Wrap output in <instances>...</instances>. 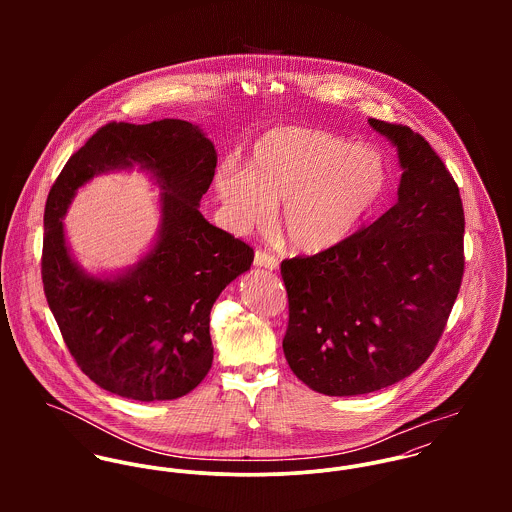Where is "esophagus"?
<instances>
[{"mask_svg":"<svg viewBox=\"0 0 512 512\" xmlns=\"http://www.w3.org/2000/svg\"><path fill=\"white\" fill-rule=\"evenodd\" d=\"M254 266L258 268H266V270H278L280 262L276 256H272L270 252H264V250H256L254 254Z\"/></svg>","mask_w":512,"mask_h":512,"instance_id":"esophagus-1","label":"esophagus"}]
</instances>
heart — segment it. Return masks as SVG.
I'll return each mask as SVG.
<instances>
[{
    "label": "heart",
    "mask_w": 512,
    "mask_h": 512,
    "mask_svg": "<svg viewBox=\"0 0 512 512\" xmlns=\"http://www.w3.org/2000/svg\"><path fill=\"white\" fill-rule=\"evenodd\" d=\"M386 187L388 163L380 149L305 126L268 130L250 147L248 167L228 159L215 175L230 230L246 234L268 226L282 203L280 228L307 254L345 242Z\"/></svg>",
    "instance_id": "obj_1"
}]
</instances>
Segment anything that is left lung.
<instances>
[{"mask_svg":"<svg viewBox=\"0 0 512 512\" xmlns=\"http://www.w3.org/2000/svg\"><path fill=\"white\" fill-rule=\"evenodd\" d=\"M402 167L398 201L339 246L282 262L293 374L327 396L368 394L428 361L463 278L459 187L408 126L368 118Z\"/></svg>","mask_w":512,"mask_h":512,"instance_id":"8db88e82","label":"left lung"}]
</instances>
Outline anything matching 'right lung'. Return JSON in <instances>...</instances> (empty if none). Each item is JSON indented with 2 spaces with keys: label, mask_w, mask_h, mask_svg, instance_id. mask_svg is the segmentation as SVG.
I'll return each instance as SVG.
<instances>
[{
  "label": "right lung",
  "mask_w": 512,
  "mask_h": 512,
  "mask_svg": "<svg viewBox=\"0 0 512 512\" xmlns=\"http://www.w3.org/2000/svg\"><path fill=\"white\" fill-rule=\"evenodd\" d=\"M136 164L162 189L158 240L126 273L90 277L66 246V209L94 174ZM215 167L217 151L199 126L169 118L142 126L110 122L71 155L49 191L45 297L76 365L112 394L173 400L199 386L213 365V303L254 260L246 242L199 213Z\"/></svg>",
  "instance_id": "1"
}]
</instances>
